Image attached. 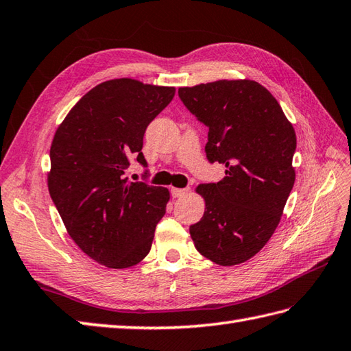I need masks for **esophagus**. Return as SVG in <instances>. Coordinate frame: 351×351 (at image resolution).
<instances>
[{
    "mask_svg": "<svg viewBox=\"0 0 351 351\" xmlns=\"http://www.w3.org/2000/svg\"><path fill=\"white\" fill-rule=\"evenodd\" d=\"M188 192H189V189L173 188V189H171V195H173V198H182V197H184Z\"/></svg>",
    "mask_w": 351,
    "mask_h": 351,
    "instance_id": "esophagus-1",
    "label": "esophagus"
}]
</instances>
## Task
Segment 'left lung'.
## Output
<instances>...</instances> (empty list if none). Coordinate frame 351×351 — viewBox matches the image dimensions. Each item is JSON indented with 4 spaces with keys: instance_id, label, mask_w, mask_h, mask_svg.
Instances as JSON below:
<instances>
[{
    "instance_id": "left-lung-1",
    "label": "left lung",
    "mask_w": 351,
    "mask_h": 351,
    "mask_svg": "<svg viewBox=\"0 0 351 351\" xmlns=\"http://www.w3.org/2000/svg\"><path fill=\"white\" fill-rule=\"evenodd\" d=\"M178 96L208 128L207 159L225 167L222 180L195 189L206 210L191 237L210 261L236 266L258 254L281 221L295 178V132L271 93L251 80L180 87Z\"/></svg>"
}]
</instances>
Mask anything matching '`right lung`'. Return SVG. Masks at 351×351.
<instances>
[{
  "instance_id": "1",
  "label": "right lung",
  "mask_w": 351,
  "mask_h": 351,
  "mask_svg": "<svg viewBox=\"0 0 351 351\" xmlns=\"http://www.w3.org/2000/svg\"><path fill=\"white\" fill-rule=\"evenodd\" d=\"M174 87L120 77L84 95L53 135L48 188L69 236L91 260L126 269L150 252L169 191L129 182V159L147 167L145 129Z\"/></svg>"
}]
</instances>
